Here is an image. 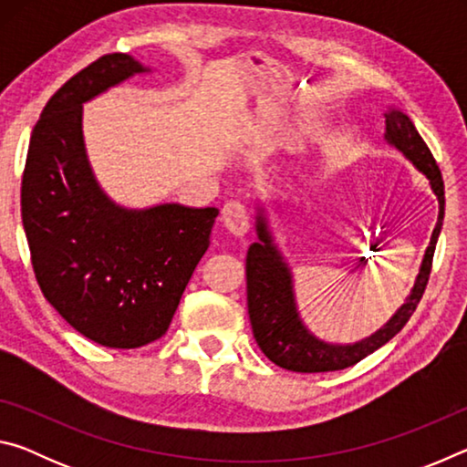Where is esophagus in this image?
I'll return each instance as SVG.
<instances>
[{
    "instance_id": "obj_1",
    "label": "esophagus",
    "mask_w": 467,
    "mask_h": 467,
    "mask_svg": "<svg viewBox=\"0 0 467 467\" xmlns=\"http://www.w3.org/2000/svg\"><path fill=\"white\" fill-rule=\"evenodd\" d=\"M223 226L226 228L228 233L234 236H244L249 231V214L247 208L239 202H228L223 208Z\"/></svg>"
}]
</instances>
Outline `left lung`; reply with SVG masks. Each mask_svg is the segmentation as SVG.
Listing matches in <instances>:
<instances>
[{
	"label": "left lung",
	"mask_w": 467,
	"mask_h": 467,
	"mask_svg": "<svg viewBox=\"0 0 467 467\" xmlns=\"http://www.w3.org/2000/svg\"><path fill=\"white\" fill-rule=\"evenodd\" d=\"M385 141L398 152L404 154L414 167L429 179L432 193L439 202V218L431 234V243L424 251L420 270L416 274L414 286L410 295L389 321L373 334L352 344L327 342L315 336L303 321L298 311L296 292H295V274L288 259L284 257L280 244L270 224L267 200H255V234L257 241L251 243L247 251V306L253 336L257 346L278 365L295 373H326V370H339L357 365L368 354L379 350L383 344L398 334L406 326L408 319L416 311L424 295L426 282H429L434 247H437L442 216H445V185H442L441 171L434 162L429 146L424 144L420 133L404 110L398 107L385 109Z\"/></svg>",
	"instance_id": "left-lung-1"
}]
</instances>
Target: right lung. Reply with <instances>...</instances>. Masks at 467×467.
Masks as SVG:
<instances>
[{"instance_id": "add662e5", "label": "right lung", "mask_w": 467, "mask_h": 467, "mask_svg": "<svg viewBox=\"0 0 467 467\" xmlns=\"http://www.w3.org/2000/svg\"><path fill=\"white\" fill-rule=\"evenodd\" d=\"M150 72L113 53L63 84L35 125L22 177V224L38 286L69 326L107 348L164 336L218 216L216 208L177 202L128 208L94 175L84 105Z\"/></svg>"}]
</instances>
